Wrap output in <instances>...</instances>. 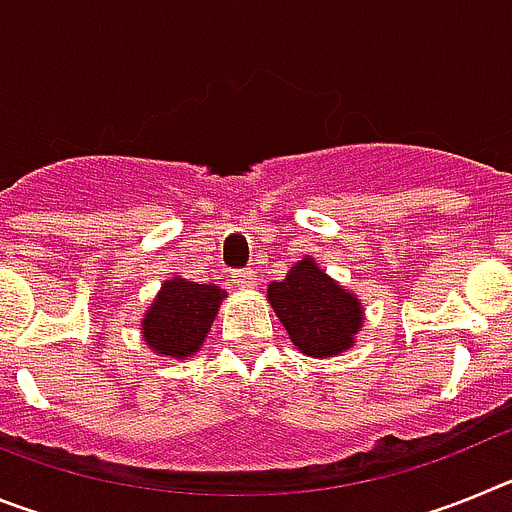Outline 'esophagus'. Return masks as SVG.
Here are the masks:
<instances>
[{
  "mask_svg": "<svg viewBox=\"0 0 512 512\" xmlns=\"http://www.w3.org/2000/svg\"><path fill=\"white\" fill-rule=\"evenodd\" d=\"M230 282H233L235 287L251 289L253 284H256V271H253V269H241V271H235L233 279H230Z\"/></svg>",
  "mask_w": 512,
  "mask_h": 512,
  "instance_id": "esophagus-1",
  "label": "esophagus"
}]
</instances>
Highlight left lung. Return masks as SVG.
<instances>
[{
  "label": "left lung",
  "instance_id": "obj_1",
  "mask_svg": "<svg viewBox=\"0 0 512 512\" xmlns=\"http://www.w3.org/2000/svg\"><path fill=\"white\" fill-rule=\"evenodd\" d=\"M269 302L292 343L318 359L346 351L361 325L359 300L328 279L312 259L292 266L282 282H271Z\"/></svg>",
  "mask_w": 512,
  "mask_h": 512
}]
</instances>
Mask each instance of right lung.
Instances as JSON below:
<instances>
[{
	"label": "right lung",
	"instance_id": "obj_1",
	"mask_svg": "<svg viewBox=\"0 0 512 512\" xmlns=\"http://www.w3.org/2000/svg\"><path fill=\"white\" fill-rule=\"evenodd\" d=\"M225 292L215 284L169 279L143 318V333L153 351L174 359L192 356L205 341Z\"/></svg>",
	"mask_w": 512,
	"mask_h": 512
}]
</instances>
